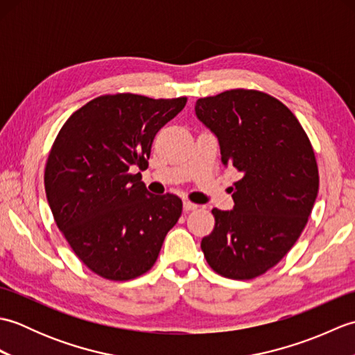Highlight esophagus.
<instances>
[{
	"label": "esophagus",
	"instance_id": "esophagus-1",
	"mask_svg": "<svg viewBox=\"0 0 355 355\" xmlns=\"http://www.w3.org/2000/svg\"><path fill=\"white\" fill-rule=\"evenodd\" d=\"M197 207H198V205H195V202H191L187 200L183 201V209L186 210V212H189V210H195Z\"/></svg>",
	"mask_w": 355,
	"mask_h": 355
}]
</instances>
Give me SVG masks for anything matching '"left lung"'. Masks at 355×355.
<instances>
[{"mask_svg":"<svg viewBox=\"0 0 355 355\" xmlns=\"http://www.w3.org/2000/svg\"><path fill=\"white\" fill-rule=\"evenodd\" d=\"M195 114L212 131L233 183V210L214 209L215 229L201 241L210 267L253 279L275 267L305 229L319 191L310 139L282 102L256 89L202 97Z\"/></svg>","mask_w":355,"mask_h":355,"instance_id":"8db88e82","label":"left lung"}]
</instances>
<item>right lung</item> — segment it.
I'll return each instance as SVG.
<instances>
[{
  "label": "right lung",
  "instance_id": "obj_1",
  "mask_svg": "<svg viewBox=\"0 0 355 355\" xmlns=\"http://www.w3.org/2000/svg\"><path fill=\"white\" fill-rule=\"evenodd\" d=\"M186 97L105 94L74 111L45 164L44 184L56 225L85 266L110 281H130L154 266L177 224V195L149 193L141 175L160 128Z\"/></svg>",
  "mask_w": 355,
  "mask_h": 355
}]
</instances>
